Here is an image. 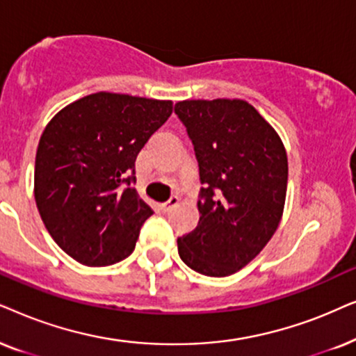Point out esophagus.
<instances>
[{"label": "esophagus", "mask_w": 356, "mask_h": 356, "mask_svg": "<svg viewBox=\"0 0 356 356\" xmlns=\"http://www.w3.org/2000/svg\"><path fill=\"white\" fill-rule=\"evenodd\" d=\"M179 205V197H175V195H172L169 198L168 202L165 203H163V205H161V208H163V211L164 213H169L170 210H172V208H175Z\"/></svg>", "instance_id": "obj_1"}]
</instances>
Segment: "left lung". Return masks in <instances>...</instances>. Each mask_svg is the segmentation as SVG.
I'll return each mask as SVG.
<instances>
[{
  "instance_id": "left-lung-1",
  "label": "left lung",
  "mask_w": 356,
  "mask_h": 356,
  "mask_svg": "<svg viewBox=\"0 0 356 356\" xmlns=\"http://www.w3.org/2000/svg\"><path fill=\"white\" fill-rule=\"evenodd\" d=\"M174 112L192 140L200 170V220L177 239L182 262L227 277L262 250L282 220L288 184L285 146L241 99L182 101Z\"/></svg>"
}]
</instances>
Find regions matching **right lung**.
I'll return each mask as SVG.
<instances>
[{
    "label": "right lung",
    "instance_id": "add662e5",
    "mask_svg": "<svg viewBox=\"0 0 356 356\" xmlns=\"http://www.w3.org/2000/svg\"><path fill=\"white\" fill-rule=\"evenodd\" d=\"M172 113V102L96 92L45 127L35 154L34 195L51 238L88 267L134 252L153 210L134 184L135 161Z\"/></svg>",
    "mask_w": 356,
    "mask_h": 356
}]
</instances>
